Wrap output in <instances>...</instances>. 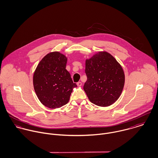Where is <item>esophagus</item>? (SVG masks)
<instances>
[{
  "label": "esophagus",
  "mask_w": 158,
  "mask_h": 158,
  "mask_svg": "<svg viewBox=\"0 0 158 158\" xmlns=\"http://www.w3.org/2000/svg\"><path fill=\"white\" fill-rule=\"evenodd\" d=\"M77 86H81L82 85V83H81V82L79 81V82H78V83H77Z\"/></svg>",
  "instance_id": "obj_1"
}]
</instances>
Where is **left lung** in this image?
I'll return each mask as SVG.
<instances>
[{"mask_svg": "<svg viewBox=\"0 0 158 158\" xmlns=\"http://www.w3.org/2000/svg\"><path fill=\"white\" fill-rule=\"evenodd\" d=\"M87 81L83 89L90 102L99 106H108L120 97L125 83V74L120 64L106 52H99L86 60Z\"/></svg>", "mask_w": 158, "mask_h": 158, "instance_id": "8db88e82", "label": "left lung"}]
</instances>
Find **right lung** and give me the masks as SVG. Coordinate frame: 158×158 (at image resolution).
<instances>
[{"label":"right lung","mask_w":158,"mask_h":158,"mask_svg":"<svg viewBox=\"0 0 158 158\" xmlns=\"http://www.w3.org/2000/svg\"><path fill=\"white\" fill-rule=\"evenodd\" d=\"M68 59L58 52L48 53L41 60L33 75V86L40 101L55 109L67 104L73 88L77 86L66 69Z\"/></svg>","instance_id":"right-lung-1"}]
</instances>
